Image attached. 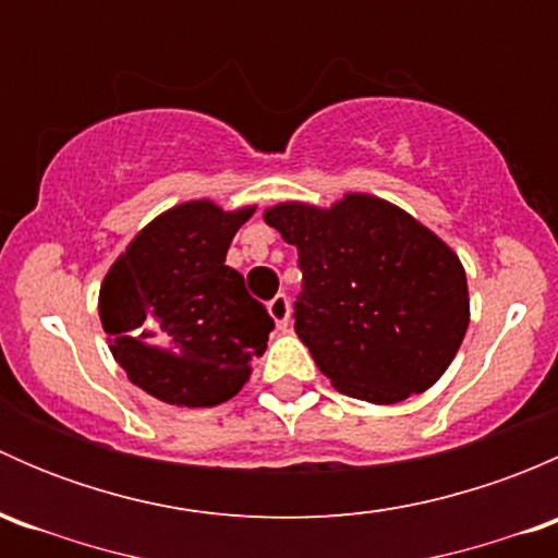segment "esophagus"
Returning a JSON list of instances; mask_svg holds the SVG:
<instances>
[{
  "label": "esophagus",
  "instance_id": "34e87169",
  "mask_svg": "<svg viewBox=\"0 0 558 558\" xmlns=\"http://www.w3.org/2000/svg\"><path fill=\"white\" fill-rule=\"evenodd\" d=\"M269 315H272L275 326L278 329H286L289 326V315H291V305H289V296L286 294H278L275 300H269Z\"/></svg>",
  "mask_w": 558,
  "mask_h": 558
}]
</instances>
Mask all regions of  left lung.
<instances>
[{"instance_id":"1","label":"left lung","mask_w":558,"mask_h":558,"mask_svg":"<svg viewBox=\"0 0 558 558\" xmlns=\"http://www.w3.org/2000/svg\"><path fill=\"white\" fill-rule=\"evenodd\" d=\"M264 221L300 251L294 329L337 391L393 404L442 378L470 326L451 245L373 194L280 202Z\"/></svg>"}]
</instances>
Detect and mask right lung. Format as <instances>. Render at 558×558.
Returning a JSON list of instances; mask_svg holds the SVG:
<instances>
[{
	"label": "right lung",
	"instance_id": "obj_1",
	"mask_svg": "<svg viewBox=\"0 0 558 558\" xmlns=\"http://www.w3.org/2000/svg\"><path fill=\"white\" fill-rule=\"evenodd\" d=\"M256 207L191 199L156 216L107 269L99 318L134 386L178 408H213L251 378L272 318L227 264Z\"/></svg>",
	"mask_w": 558,
	"mask_h": 558
}]
</instances>
